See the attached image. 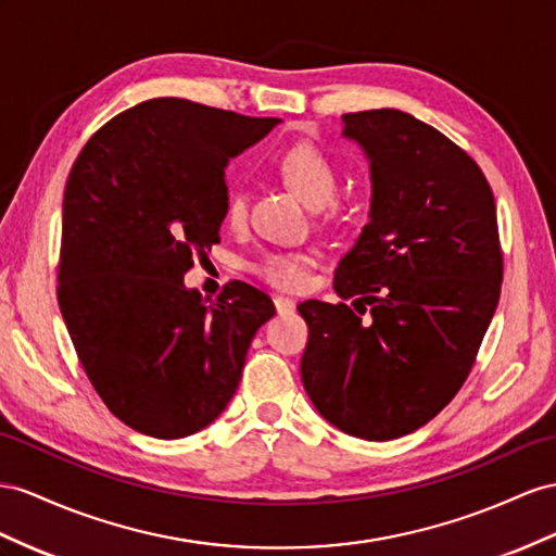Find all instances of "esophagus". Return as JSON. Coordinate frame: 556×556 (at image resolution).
<instances>
[{
    "label": "esophagus",
    "instance_id": "1",
    "mask_svg": "<svg viewBox=\"0 0 556 556\" xmlns=\"http://www.w3.org/2000/svg\"><path fill=\"white\" fill-rule=\"evenodd\" d=\"M275 307L279 315H291V312L295 309V303L291 301V298H283V295H275Z\"/></svg>",
    "mask_w": 556,
    "mask_h": 556
}]
</instances>
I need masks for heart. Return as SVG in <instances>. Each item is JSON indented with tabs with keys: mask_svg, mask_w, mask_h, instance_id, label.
Here are the masks:
<instances>
[{
	"mask_svg": "<svg viewBox=\"0 0 556 556\" xmlns=\"http://www.w3.org/2000/svg\"><path fill=\"white\" fill-rule=\"evenodd\" d=\"M277 174L289 188L303 199L307 206H315L324 213H333V199L340 185L338 166L324 150L309 142L293 146L279 154ZM249 213V194L241 185H235L225 199V220L241 225ZM309 267V255L303 251H273L253 265L255 275L273 283L277 289H298L305 283Z\"/></svg>",
	"mask_w": 556,
	"mask_h": 556,
	"instance_id": "b5f03b06",
	"label": "heart"
}]
</instances>
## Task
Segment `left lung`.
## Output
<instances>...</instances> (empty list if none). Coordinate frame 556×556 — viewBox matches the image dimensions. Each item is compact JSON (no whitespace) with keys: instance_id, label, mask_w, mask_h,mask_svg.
<instances>
[{"instance_id":"8db88e82","label":"left lung","mask_w":556,"mask_h":556,"mask_svg":"<svg viewBox=\"0 0 556 556\" xmlns=\"http://www.w3.org/2000/svg\"><path fill=\"white\" fill-rule=\"evenodd\" d=\"M371 166V213L338 263L348 303L305 301V392L352 437L418 430L472 371L503 283L486 176L434 126L402 110L343 115Z\"/></svg>"}]
</instances>
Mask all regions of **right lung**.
Here are the masks:
<instances>
[{"label":"right lung","mask_w":556,"mask_h":556,"mask_svg":"<svg viewBox=\"0 0 556 556\" xmlns=\"http://www.w3.org/2000/svg\"><path fill=\"white\" fill-rule=\"evenodd\" d=\"M277 124L152 98L101 126L70 170L61 315L93 390L140 434L180 439L216 420L275 315L251 283L206 303L182 277L220 241L227 162Z\"/></svg>","instance_id":"add662e5"}]
</instances>
